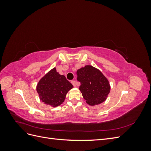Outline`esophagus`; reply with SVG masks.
<instances>
[{
  "mask_svg": "<svg viewBox=\"0 0 151 151\" xmlns=\"http://www.w3.org/2000/svg\"><path fill=\"white\" fill-rule=\"evenodd\" d=\"M71 83L72 84V85L74 86H76V81H72Z\"/></svg>",
  "mask_w": 151,
  "mask_h": 151,
  "instance_id": "esophagus-1",
  "label": "esophagus"
}]
</instances>
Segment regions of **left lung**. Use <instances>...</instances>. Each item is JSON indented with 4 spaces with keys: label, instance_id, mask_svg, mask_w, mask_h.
<instances>
[{
    "label": "left lung",
    "instance_id": "1",
    "mask_svg": "<svg viewBox=\"0 0 151 151\" xmlns=\"http://www.w3.org/2000/svg\"><path fill=\"white\" fill-rule=\"evenodd\" d=\"M77 75L81 83L79 90L87 103L94 106L106 100L110 86L101 72L91 65H86L77 71Z\"/></svg>",
    "mask_w": 151,
    "mask_h": 151
}]
</instances>
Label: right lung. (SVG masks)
I'll return each mask as SVG.
<instances>
[{
  "label": "right lung",
  "instance_id": "1",
  "mask_svg": "<svg viewBox=\"0 0 151 151\" xmlns=\"http://www.w3.org/2000/svg\"><path fill=\"white\" fill-rule=\"evenodd\" d=\"M72 88V84L65 77L59 74L54 68L41 79L36 91L41 101L56 107L64 101L67 92Z\"/></svg>",
  "mask_w": 151,
  "mask_h": 151
}]
</instances>
